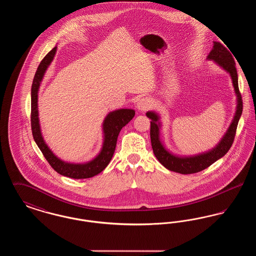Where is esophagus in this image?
<instances>
[{
	"instance_id": "esophagus-1",
	"label": "esophagus",
	"mask_w": 256,
	"mask_h": 256,
	"mask_svg": "<svg viewBox=\"0 0 256 256\" xmlns=\"http://www.w3.org/2000/svg\"><path fill=\"white\" fill-rule=\"evenodd\" d=\"M152 100L148 98H140L139 100H138V102H137V108L139 111H142V112H144V111H146V110H148V108H150V106H152Z\"/></svg>"
}]
</instances>
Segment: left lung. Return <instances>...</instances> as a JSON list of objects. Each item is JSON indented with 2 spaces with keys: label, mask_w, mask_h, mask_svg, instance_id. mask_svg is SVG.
<instances>
[{
  "label": "left lung",
  "mask_w": 256,
  "mask_h": 256,
  "mask_svg": "<svg viewBox=\"0 0 256 256\" xmlns=\"http://www.w3.org/2000/svg\"><path fill=\"white\" fill-rule=\"evenodd\" d=\"M213 43V48L207 56L206 60L214 61L222 69H224L226 73L230 74L232 78V86L234 87V92L237 97V106L232 124H230L226 132L220 140L219 143L211 150L195 156H182L174 154L165 148L160 139V116L154 111H148L146 113V117L152 120L150 142L156 158L166 169L182 174H195L198 172L204 170L210 165H212L214 162L222 158L228 152L234 141L236 128L243 111V102L238 86V74L235 67V62L232 56V52H230H230L220 42L215 41Z\"/></svg>",
  "instance_id": "1"
}]
</instances>
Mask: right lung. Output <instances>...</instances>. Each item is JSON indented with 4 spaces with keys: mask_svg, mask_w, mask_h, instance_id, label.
<instances>
[{
    "mask_svg": "<svg viewBox=\"0 0 256 256\" xmlns=\"http://www.w3.org/2000/svg\"><path fill=\"white\" fill-rule=\"evenodd\" d=\"M58 47L56 46L47 54V56L40 62L32 86V136L37 146L42 152L43 156L52 169L60 174L61 176L71 178L74 180L89 178L97 176L104 170L110 164V160L115 152L117 138L122 126L132 119L135 115L134 110L122 108L110 112L102 122L104 142L102 146L95 158L86 163H70L58 158L46 144L41 132L40 122L38 118V91L41 82L44 78L50 64L54 60Z\"/></svg>",
    "mask_w": 256,
    "mask_h": 256,
    "instance_id": "right-lung-1",
    "label": "right lung"
}]
</instances>
